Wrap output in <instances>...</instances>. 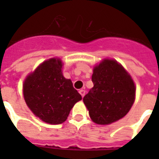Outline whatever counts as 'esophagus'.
I'll list each match as a JSON object with an SVG mask.
<instances>
[{
    "instance_id": "34e87169",
    "label": "esophagus",
    "mask_w": 159,
    "mask_h": 159,
    "mask_svg": "<svg viewBox=\"0 0 159 159\" xmlns=\"http://www.w3.org/2000/svg\"><path fill=\"white\" fill-rule=\"evenodd\" d=\"M79 93L80 94H81V96H82V97H84L85 96V93H86V92H85V90H83V89H81L79 91Z\"/></svg>"
}]
</instances>
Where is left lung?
I'll return each mask as SVG.
<instances>
[{
    "label": "left lung",
    "mask_w": 159,
    "mask_h": 159,
    "mask_svg": "<svg viewBox=\"0 0 159 159\" xmlns=\"http://www.w3.org/2000/svg\"><path fill=\"white\" fill-rule=\"evenodd\" d=\"M94 87L83 97L93 122L108 125L123 118L134 102L135 87L131 77L115 60L104 59L94 67Z\"/></svg>",
    "instance_id": "obj_1"
}]
</instances>
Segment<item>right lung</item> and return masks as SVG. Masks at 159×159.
<instances>
[{
  "mask_svg": "<svg viewBox=\"0 0 159 159\" xmlns=\"http://www.w3.org/2000/svg\"><path fill=\"white\" fill-rule=\"evenodd\" d=\"M61 60L51 58L39 65L23 85L24 98L36 116L46 123L59 125L82 96L62 73Z\"/></svg>",
  "mask_w": 159,
  "mask_h": 159,
  "instance_id": "add662e5",
  "label": "right lung"
}]
</instances>
